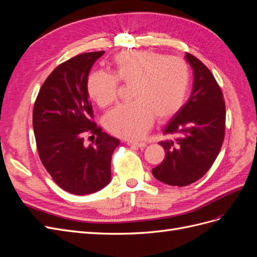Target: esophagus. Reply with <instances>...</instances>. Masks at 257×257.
I'll use <instances>...</instances> for the list:
<instances>
[{
    "label": "esophagus",
    "mask_w": 257,
    "mask_h": 257,
    "mask_svg": "<svg viewBox=\"0 0 257 257\" xmlns=\"http://www.w3.org/2000/svg\"><path fill=\"white\" fill-rule=\"evenodd\" d=\"M128 146H134L137 148H145L147 146L146 143H141V142H127Z\"/></svg>",
    "instance_id": "obj_1"
}]
</instances>
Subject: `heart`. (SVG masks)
I'll use <instances>...</instances> for the list:
<instances>
[{"instance_id":"1","label":"heart","mask_w":257,"mask_h":257,"mask_svg":"<svg viewBox=\"0 0 257 257\" xmlns=\"http://www.w3.org/2000/svg\"><path fill=\"white\" fill-rule=\"evenodd\" d=\"M111 67L112 74L92 73L87 89L98 106L106 107L116 99L118 80L132 84L133 102L116 106L104 119L106 128L113 135L142 138L154 115L164 121L182 107L190 84V69L182 59L150 50H130L116 54Z\"/></svg>"}]
</instances>
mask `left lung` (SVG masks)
<instances>
[{"label":"left lung","mask_w":257,"mask_h":257,"mask_svg":"<svg viewBox=\"0 0 257 257\" xmlns=\"http://www.w3.org/2000/svg\"><path fill=\"white\" fill-rule=\"evenodd\" d=\"M185 59L193 68L191 96L164 128L176 141L159 143L165 159L152 169L159 181L185 186L197 181L212 166L225 135V102L220 85L208 67L191 53Z\"/></svg>","instance_id":"obj_1"}]
</instances>
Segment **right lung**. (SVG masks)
<instances>
[{
    "label": "right lung",
    "mask_w": 257,
    "mask_h": 257,
    "mask_svg": "<svg viewBox=\"0 0 257 257\" xmlns=\"http://www.w3.org/2000/svg\"><path fill=\"white\" fill-rule=\"evenodd\" d=\"M105 51L85 52L60 64L45 80L33 109V130L44 167L61 189L85 195L111 179V155L120 142L93 121L87 89L94 62ZM96 142L87 146L84 136Z\"/></svg>",
    "instance_id": "obj_1"
}]
</instances>
